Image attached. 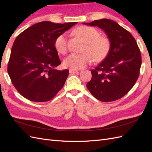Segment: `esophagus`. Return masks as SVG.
Segmentation results:
<instances>
[{
  "label": "esophagus",
  "instance_id": "esophagus-1",
  "mask_svg": "<svg viewBox=\"0 0 152 152\" xmlns=\"http://www.w3.org/2000/svg\"><path fill=\"white\" fill-rule=\"evenodd\" d=\"M77 72H78V70H73V69H70V70H69V73H75Z\"/></svg>",
  "mask_w": 152,
  "mask_h": 152
}]
</instances>
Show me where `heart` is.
Here are the masks:
<instances>
[{
  "instance_id": "obj_1",
  "label": "heart",
  "mask_w": 152,
  "mask_h": 152,
  "mask_svg": "<svg viewBox=\"0 0 152 152\" xmlns=\"http://www.w3.org/2000/svg\"><path fill=\"white\" fill-rule=\"evenodd\" d=\"M75 33L83 39L86 45L82 54L72 53L63 61L66 67L78 70L86 67L94 61H102L106 58L110 50L108 40L101 37L100 32L94 27L81 26L75 30ZM54 47L59 53L64 54L68 50L66 35H58L54 40Z\"/></svg>"
}]
</instances>
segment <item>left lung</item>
Instances as JSON below:
<instances>
[{
  "mask_svg": "<svg viewBox=\"0 0 152 152\" xmlns=\"http://www.w3.org/2000/svg\"><path fill=\"white\" fill-rule=\"evenodd\" d=\"M83 23L99 26L110 42L107 57L91 71L92 78L87 84V89L103 102L122 98L134 86L140 75L141 55L135 39L129 31L111 20Z\"/></svg>",
  "mask_w": 152,
  "mask_h": 152,
  "instance_id": "left-lung-1",
  "label": "left lung"
}]
</instances>
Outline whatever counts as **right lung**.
<instances>
[{"instance_id":"obj_1","label":"right lung","mask_w":152,"mask_h":152,"mask_svg":"<svg viewBox=\"0 0 152 152\" xmlns=\"http://www.w3.org/2000/svg\"><path fill=\"white\" fill-rule=\"evenodd\" d=\"M77 23L42 21L18 35L7 72L14 87L24 98L34 102H48L62 89L69 71L54 69L61 64L54 40Z\"/></svg>"}]
</instances>
